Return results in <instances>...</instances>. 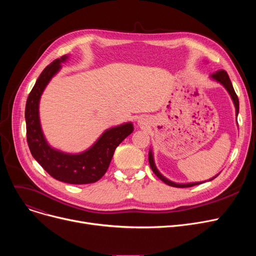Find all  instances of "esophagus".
Segmentation results:
<instances>
[{
    "label": "esophagus",
    "instance_id": "34e87169",
    "mask_svg": "<svg viewBox=\"0 0 256 256\" xmlns=\"http://www.w3.org/2000/svg\"><path fill=\"white\" fill-rule=\"evenodd\" d=\"M139 122H140V124H142V121H139Z\"/></svg>",
    "mask_w": 256,
    "mask_h": 256
}]
</instances>
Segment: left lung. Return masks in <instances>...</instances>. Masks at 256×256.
<instances>
[{
  "mask_svg": "<svg viewBox=\"0 0 256 256\" xmlns=\"http://www.w3.org/2000/svg\"><path fill=\"white\" fill-rule=\"evenodd\" d=\"M210 78H214V80H216L217 82H219L220 84H222L224 87H225V89L228 91V93H230V96H232V100H234V106H236V114L238 115V96H236V91H234V86H232V82H230V76H228V74H227V72H225V70H218V72H214L212 76H210ZM148 160H150V168H152V170L154 171V173L156 174V176L162 180V182H164L165 184H167L168 186H176V188H189V186H196V184H202V182H191V184H176V182H171V180H167L166 178H164L162 174H160V172H158V170L156 169V165H154V156H152V152L150 150V154H148ZM216 178V176H214Z\"/></svg>",
  "mask_w": 256,
  "mask_h": 256,
  "instance_id": "1",
  "label": "left lung"
}]
</instances>
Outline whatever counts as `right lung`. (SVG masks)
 Returning <instances> with one entry per match:
<instances>
[{"mask_svg": "<svg viewBox=\"0 0 256 256\" xmlns=\"http://www.w3.org/2000/svg\"><path fill=\"white\" fill-rule=\"evenodd\" d=\"M67 56L52 61L40 74L26 104V141L33 158L50 176L72 184H85L100 180L106 172L116 147L132 132L130 122L106 130L100 139L86 152L78 154H64L48 144L39 121V100L50 82L61 68V62Z\"/></svg>", "mask_w": 256, "mask_h": 256, "instance_id": "1", "label": "right lung"}]
</instances>
